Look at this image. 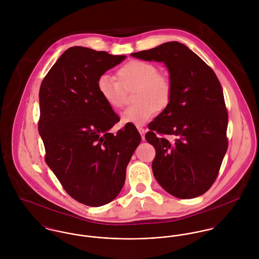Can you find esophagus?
<instances>
[{
    "label": "esophagus",
    "instance_id": "obj_1",
    "mask_svg": "<svg viewBox=\"0 0 259 259\" xmlns=\"http://www.w3.org/2000/svg\"><path fill=\"white\" fill-rule=\"evenodd\" d=\"M138 130H139V132H140V134H141V136H142V139H143V140H145L146 130H145V128H143V127H141V126H138Z\"/></svg>",
    "mask_w": 259,
    "mask_h": 259
}]
</instances>
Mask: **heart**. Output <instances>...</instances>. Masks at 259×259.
Instances as JSON below:
<instances>
[{
  "mask_svg": "<svg viewBox=\"0 0 259 259\" xmlns=\"http://www.w3.org/2000/svg\"><path fill=\"white\" fill-rule=\"evenodd\" d=\"M116 79L101 75L97 81L100 97L112 110L124 105L125 92H134V106L121 113L123 123L143 125L149 121L156 111L168 107L172 98V83L166 74L158 73V68L147 61L134 60L116 72Z\"/></svg>",
  "mask_w": 259,
  "mask_h": 259,
  "instance_id": "heart-1",
  "label": "heart"
}]
</instances>
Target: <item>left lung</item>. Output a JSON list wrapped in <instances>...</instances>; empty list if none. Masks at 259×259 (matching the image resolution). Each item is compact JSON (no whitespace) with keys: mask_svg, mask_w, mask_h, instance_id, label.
<instances>
[{"mask_svg":"<svg viewBox=\"0 0 259 259\" xmlns=\"http://www.w3.org/2000/svg\"><path fill=\"white\" fill-rule=\"evenodd\" d=\"M132 56L163 62L172 83L170 104L148 124L146 134L155 149L153 176L176 197H197L215 182L228 147L222 84L213 70L179 41ZM166 135L174 140L169 142Z\"/></svg>","mask_w":259,"mask_h":259,"instance_id":"8db88e82","label":"left lung"}]
</instances>
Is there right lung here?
Listing matches in <instances>:
<instances>
[{"mask_svg":"<svg viewBox=\"0 0 259 259\" xmlns=\"http://www.w3.org/2000/svg\"><path fill=\"white\" fill-rule=\"evenodd\" d=\"M125 56L84 47L68 49L39 88L38 133L45 159L76 201L102 206L120 192L130 159L141 143L134 124L111 134L119 117L100 97L97 81Z\"/></svg>","mask_w":259,"mask_h":259,"instance_id":"1","label":"right lung"}]
</instances>
